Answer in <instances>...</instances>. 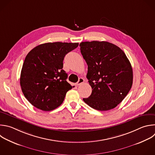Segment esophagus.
Listing matches in <instances>:
<instances>
[{
  "label": "esophagus",
  "mask_w": 155,
  "mask_h": 155,
  "mask_svg": "<svg viewBox=\"0 0 155 155\" xmlns=\"http://www.w3.org/2000/svg\"><path fill=\"white\" fill-rule=\"evenodd\" d=\"M84 81V80L83 78H80L78 82L77 83V85H80L81 84L83 83Z\"/></svg>",
  "instance_id": "34e87169"
}]
</instances>
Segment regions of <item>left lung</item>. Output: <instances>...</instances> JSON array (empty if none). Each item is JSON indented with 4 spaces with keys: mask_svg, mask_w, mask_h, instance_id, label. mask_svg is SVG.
Here are the masks:
<instances>
[{
    "mask_svg": "<svg viewBox=\"0 0 155 155\" xmlns=\"http://www.w3.org/2000/svg\"><path fill=\"white\" fill-rule=\"evenodd\" d=\"M80 47L88 66L86 77L92 87L91 95L83 101L98 111L114 108L133 84L130 61L121 48L107 41L82 42Z\"/></svg>",
    "mask_w": 155,
    "mask_h": 155,
    "instance_id": "left-lung-1",
    "label": "left lung"
}]
</instances>
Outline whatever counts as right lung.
I'll list each match as a JSON object with an SVG mask.
<instances>
[{
  "instance_id": "1",
  "label": "right lung",
  "mask_w": 155,
  "mask_h": 155,
  "mask_svg": "<svg viewBox=\"0 0 155 155\" xmlns=\"http://www.w3.org/2000/svg\"><path fill=\"white\" fill-rule=\"evenodd\" d=\"M78 46V42H47L27 54L20 84L25 97L35 107L50 111L62 104L67 92L72 88L63 69L64 58Z\"/></svg>"
}]
</instances>
